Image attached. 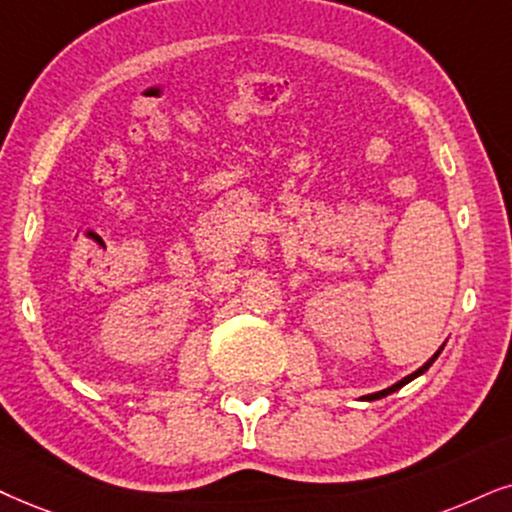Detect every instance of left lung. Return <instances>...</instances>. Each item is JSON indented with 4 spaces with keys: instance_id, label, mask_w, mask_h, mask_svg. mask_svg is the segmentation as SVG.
I'll return each mask as SVG.
<instances>
[{
    "instance_id": "obj_1",
    "label": "left lung",
    "mask_w": 512,
    "mask_h": 512,
    "mask_svg": "<svg viewBox=\"0 0 512 512\" xmlns=\"http://www.w3.org/2000/svg\"><path fill=\"white\" fill-rule=\"evenodd\" d=\"M444 345H446V342H444ZM444 345H442V347H439V349H437V352H435V354H432V357H430L428 361H425V364H423V366H420V368H418V371H413L411 375H406V378H401V380H399V383H394V385H390V387H385V390H380V392H373V394H366V399H368V401H375V399H383V397H387V394L397 392V390H401V387H404V385H409V383H411V380H416V378H418V375H423L425 371H428V368H430L432 364H435V359L439 357V354H442V349H444Z\"/></svg>"
}]
</instances>
